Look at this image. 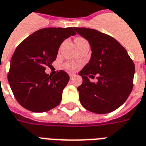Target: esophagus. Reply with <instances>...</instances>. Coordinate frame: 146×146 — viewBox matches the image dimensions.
<instances>
[{
	"label": "esophagus",
	"instance_id": "obj_1",
	"mask_svg": "<svg viewBox=\"0 0 146 146\" xmlns=\"http://www.w3.org/2000/svg\"><path fill=\"white\" fill-rule=\"evenodd\" d=\"M74 76H75V74H73V73H70V78H73Z\"/></svg>",
	"mask_w": 146,
	"mask_h": 146
}]
</instances>
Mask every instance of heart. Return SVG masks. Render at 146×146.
Here are the masks:
<instances>
[{
  "instance_id": "b5f03b06",
  "label": "heart",
  "mask_w": 146,
  "mask_h": 146,
  "mask_svg": "<svg viewBox=\"0 0 146 146\" xmlns=\"http://www.w3.org/2000/svg\"><path fill=\"white\" fill-rule=\"evenodd\" d=\"M76 45H80L81 43H84L85 42H87L86 40H84V38H77L76 40ZM80 63L77 62H66L65 64V68L67 69L68 70H70V71H75L79 67H80Z\"/></svg>"
}]
</instances>
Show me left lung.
<instances>
[{
    "label": "left lung",
    "mask_w": 146,
    "mask_h": 146,
    "mask_svg": "<svg viewBox=\"0 0 146 146\" xmlns=\"http://www.w3.org/2000/svg\"><path fill=\"white\" fill-rule=\"evenodd\" d=\"M87 39L92 55L79 72L83 82L77 88L81 105L96 114H107L124 104L133 89L135 66L126 49L114 38L99 31L75 27ZM97 75L98 82L88 78Z\"/></svg>",
    "instance_id": "left-lung-1"
}]
</instances>
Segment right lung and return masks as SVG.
I'll return each mask as SVG.
<instances>
[{
  "label": "right lung",
  "instance_id": "add662e5",
  "mask_svg": "<svg viewBox=\"0 0 146 146\" xmlns=\"http://www.w3.org/2000/svg\"><path fill=\"white\" fill-rule=\"evenodd\" d=\"M76 33L72 27H47L26 38L13 54L8 80L16 100L33 112H45L60 104L70 76L63 70L45 73L55 61L63 41Z\"/></svg>",
  "mask_w": 146,
  "mask_h": 146
}]
</instances>
